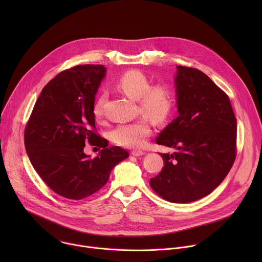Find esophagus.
Instances as JSON below:
<instances>
[{"instance_id": "esophagus-1", "label": "esophagus", "mask_w": 262, "mask_h": 262, "mask_svg": "<svg viewBox=\"0 0 262 262\" xmlns=\"http://www.w3.org/2000/svg\"><path fill=\"white\" fill-rule=\"evenodd\" d=\"M145 152L143 150H140V149H134V150H132V155L134 157H140V156H143Z\"/></svg>"}]
</instances>
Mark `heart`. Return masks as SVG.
<instances>
[{"label": "heart", "mask_w": 262, "mask_h": 262, "mask_svg": "<svg viewBox=\"0 0 262 262\" xmlns=\"http://www.w3.org/2000/svg\"><path fill=\"white\" fill-rule=\"evenodd\" d=\"M150 80L144 72L130 69L122 73L116 80L117 89L134 99H138L139 110L143 114L157 122L165 121L172 113L175 98L170 85L156 83L150 85ZM106 95L101 93L93 104V114L97 119L103 117ZM151 135V125L147 118H139L133 122L121 123L111 132V139L114 143L135 148L142 146Z\"/></svg>", "instance_id": "1"}]
</instances>
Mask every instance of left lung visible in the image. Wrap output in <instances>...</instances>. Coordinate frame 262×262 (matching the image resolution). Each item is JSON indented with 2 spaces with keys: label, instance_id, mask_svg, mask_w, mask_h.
Returning <instances> with one entry per match:
<instances>
[{
  "label": "left lung",
  "instance_id": "8db88e82",
  "mask_svg": "<svg viewBox=\"0 0 262 262\" xmlns=\"http://www.w3.org/2000/svg\"><path fill=\"white\" fill-rule=\"evenodd\" d=\"M175 86L179 116L157 143L177 151L160 154L165 166L149 183L163 199L189 203L210 194L229 173L236 157V118L228 95L201 70L177 66Z\"/></svg>",
  "mask_w": 262,
  "mask_h": 262
}]
</instances>
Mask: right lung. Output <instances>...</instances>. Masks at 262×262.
I'll return each instance as SVG.
<instances>
[{"mask_svg": "<svg viewBox=\"0 0 262 262\" xmlns=\"http://www.w3.org/2000/svg\"><path fill=\"white\" fill-rule=\"evenodd\" d=\"M105 74L103 65H77L61 71L42 89L25 128L30 162L56 194L72 200L87 198L107 182L111 171L129 157L97 134L93 104ZM86 142L103 149L93 160Z\"/></svg>", "mask_w": 262, "mask_h": 262, "instance_id": "obj_1", "label": "right lung"}]
</instances>
